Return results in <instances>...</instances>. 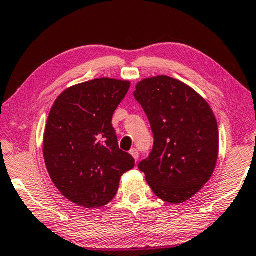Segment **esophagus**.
I'll list each match as a JSON object with an SVG mask.
<instances>
[{
    "label": "esophagus",
    "mask_w": 256,
    "mask_h": 256,
    "mask_svg": "<svg viewBox=\"0 0 256 256\" xmlns=\"http://www.w3.org/2000/svg\"><path fill=\"white\" fill-rule=\"evenodd\" d=\"M130 152L132 156L135 158V161L138 160V149L132 148V149H130V152Z\"/></svg>",
    "instance_id": "esophagus-1"
}]
</instances>
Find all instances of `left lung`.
Listing matches in <instances>:
<instances>
[{"label":"left lung","mask_w":256,"mask_h":256,"mask_svg":"<svg viewBox=\"0 0 256 256\" xmlns=\"http://www.w3.org/2000/svg\"><path fill=\"white\" fill-rule=\"evenodd\" d=\"M132 95L154 135L150 154L138 169L158 198L184 202L207 184L216 164L218 130L213 112L196 92L168 76L138 82Z\"/></svg>","instance_id":"8db88e82"}]
</instances>
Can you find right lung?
<instances>
[{
	"label": "right lung",
	"mask_w": 256,
	"mask_h": 256,
	"mask_svg": "<svg viewBox=\"0 0 256 256\" xmlns=\"http://www.w3.org/2000/svg\"><path fill=\"white\" fill-rule=\"evenodd\" d=\"M130 84L96 78L74 86L56 98L43 138V156L63 196L87 208L114 198L120 178L135 160L118 148L112 114Z\"/></svg>",
	"instance_id": "1"
}]
</instances>
